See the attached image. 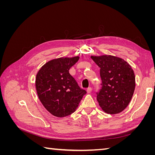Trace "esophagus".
I'll return each instance as SVG.
<instances>
[{
	"mask_svg": "<svg viewBox=\"0 0 155 155\" xmlns=\"http://www.w3.org/2000/svg\"><path fill=\"white\" fill-rule=\"evenodd\" d=\"M91 91H92V88H91V87H88V88L87 89V93H91Z\"/></svg>",
	"mask_w": 155,
	"mask_h": 155,
	"instance_id": "34e87169",
	"label": "esophagus"
}]
</instances>
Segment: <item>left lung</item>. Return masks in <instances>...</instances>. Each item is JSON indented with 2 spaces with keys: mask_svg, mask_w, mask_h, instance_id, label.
Wrapping results in <instances>:
<instances>
[{
  "mask_svg": "<svg viewBox=\"0 0 155 155\" xmlns=\"http://www.w3.org/2000/svg\"><path fill=\"white\" fill-rule=\"evenodd\" d=\"M91 59L100 68L101 88L96 93L98 104L106 113H120L128 106L134 91L132 68L115 56H91Z\"/></svg>",
  "mask_w": 155,
  "mask_h": 155,
  "instance_id": "left-lung-1",
  "label": "left lung"
}]
</instances>
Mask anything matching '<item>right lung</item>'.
Here are the masks:
<instances>
[{
    "mask_svg": "<svg viewBox=\"0 0 155 155\" xmlns=\"http://www.w3.org/2000/svg\"><path fill=\"white\" fill-rule=\"evenodd\" d=\"M79 59L77 56L51 60L37 74V95L45 109L56 117L62 118L73 113L87 93L69 73Z\"/></svg>",
    "mask_w": 155,
    "mask_h": 155,
    "instance_id": "right-lung-1",
    "label": "right lung"
}]
</instances>
